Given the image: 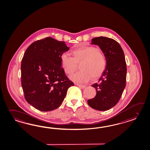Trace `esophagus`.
<instances>
[{"label":"esophagus","instance_id":"obj_1","mask_svg":"<svg viewBox=\"0 0 150 150\" xmlns=\"http://www.w3.org/2000/svg\"><path fill=\"white\" fill-rule=\"evenodd\" d=\"M76 85L78 87H80L81 88H83V89L86 87L85 85H82V84H76Z\"/></svg>","mask_w":150,"mask_h":150}]
</instances>
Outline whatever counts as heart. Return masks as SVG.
Returning a JSON list of instances; mask_svg holds the SVG:
<instances>
[{
    "mask_svg": "<svg viewBox=\"0 0 150 150\" xmlns=\"http://www.w3.org/2000/svg\"><path fill=\"white\" fill-rule=\"evenodd\" d=\"M73 57L67 54L60 56L61 67L68 75L73 73L76 68V63H80L81 71L74 74L70 79L76 83H83L91 76L97 78L103 73L107 67L105 55L98 49L93 46L78 47L71 52Z\"/></svg>",
    "mask_w": 150,
    "mask_h": 150,
    "instance_id": "b5f03b06",
    "label": "heart"
}]
</instances>
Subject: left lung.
Instances as JSON below:
<instances>
[{
  "instance_id": "left-lung-1",
  "label": "left lung",
  "mask_w": 150,
  "mask_h": 150,
  "mask_svg": "<svg viewBox=\"0 0 150 150\" xmlns=\"http://www.w3.org/2000/svg\"><path fill=\"white\" fill-rule=\"evenodd\" d=\"M93 45L100 47L107 60V67L98 83L92 85L95 97L88 100V105L99 111L109 110L120 100L126 86L127 64L124 52L116 40L107 37L94 38Z\"/></svg>"
}]
</instances>
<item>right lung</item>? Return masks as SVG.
Returning a JSON list of instances; mask_svg holds the SVG:
<instances>
[{
  "mask_svg": "<svg viewBox=\"0 0 150 150\" xmlns=\"http://www.w3.org/2000/svg\"><path fill=\"white\" fill-rule=\"evenodd\" d=\"M69 50L65 42L47 37L27 48L21 64V86L25 100L41 111L55 110L74 84L66 75L60 56Z\"/></svg>",
  "mask_w": 150,
  "mask_h": 150,
  "instance_id": "right-lung-1",
  "label": "right lung"
}]
</instances>
